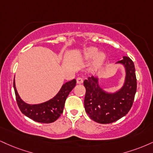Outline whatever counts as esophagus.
I'll return each mask as SVG.
<instances>
[{
    "mask_svg": "<svg viewBox=\"0 0 153 153\" xmlns=\"http://www.w3.org/2000/svg\"><path fill=\"white\" fill-rule=\"evenodd\" d=\"M77 82H78V84H81L83 82V80H82V78H80V77H79V78H77Z\"/></svg>",
    "mask_w": 153,
    "mask_h": 153,
    "instance_id": "34e87169",
    "label": "esophagus"
}]
</instances>
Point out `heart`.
<instances>
[{
    "instance_id": "heart-1",
    "label": "heart",
    "mask_w": 153,
    "mask_h": 153,
    "mask_svg": "<svg viewBox=\"0 0 153 153\" xmlns=\"http://www.w3.org/2000/svg\"><path fill=\"white\" fill-rule=\"evenodd\" d=\"M82 58L85 60H91L93 58L91 68L93 71H97L102 67L106 60V55L103 52L98 53V49L95 47L86 48L82 53Z\"/></svg>"
}]
</instances>
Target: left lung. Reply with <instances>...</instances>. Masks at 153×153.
<instances>
[{
    "label": "left lung",
    "mask_w": 153,
    "mask_h": 153,
    "mask_svg": "<svg viewBox=\"0 0 153 153\" xmlns=\"http://www.w3.org/2000/svg\"><path fill=\"white\" fill-rule=\"evenodd\" d=\"M126 69L124 85L115 93H107L100 87L98 78L92 76L83 82L85 88V110L91 118L101 124L115 122L127 115L133 103L137 91V79L133 62L123 56L117 62Z\"/></svg>",
    "instance_id": "obj_1"
}]
</instances>
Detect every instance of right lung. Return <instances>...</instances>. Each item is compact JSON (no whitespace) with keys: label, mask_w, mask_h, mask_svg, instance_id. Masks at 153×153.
<instances>
[{"label":"right lung","mask_w":153,"mask_h":153,"mask_svg":"<svg viewBox=\"0 0 153 153\" xmlns=\"http://www.w3.org/2000/svg\"><path fill=\"white\" fill-rule=\"evenodd\" d=\"M76 85V80L73 79L62 85L61 89L53 98L43 103L30 105L25 102L20 97L16 88L15 79L13 88L18 105L22 113L38 123H51L55 122L63 112L64 105L68 95Z\"/></svg>","instance_id":"add662e5"}]
</instances>
